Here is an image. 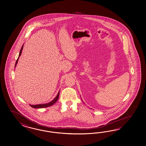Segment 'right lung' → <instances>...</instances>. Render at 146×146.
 Masks as SVG:
<instances>
[{"label": "right lung", "mask_w": 146, "mask_h": 146, "mask_svg": "<svg viewBox=\"0 0 146 146\" xmlns=\"http://www.w3.org/2000/svg\"><path fill=\"white\" fill-rule=\"evenodd\" d=\"M23 46H24V45L21 47V49L20 50V52H19V56H18L17 60L16 62V64H15V68L16 67V64L18 62V58L19 57H20V56L21 55V52H22V50L23 48ZM59 95H60V91L57 94V96H56L55 98V99H54L53 100H52L51 102H50L49 103H45V104H36V105H31L29 104V106L32 108H35V109H38V108H46V107H50V106H52V105H53L54 103H55L57 101V100L58 99V97H59Z\"/></svg>", "instance_id": "right-lung-1"}]
</instances>
